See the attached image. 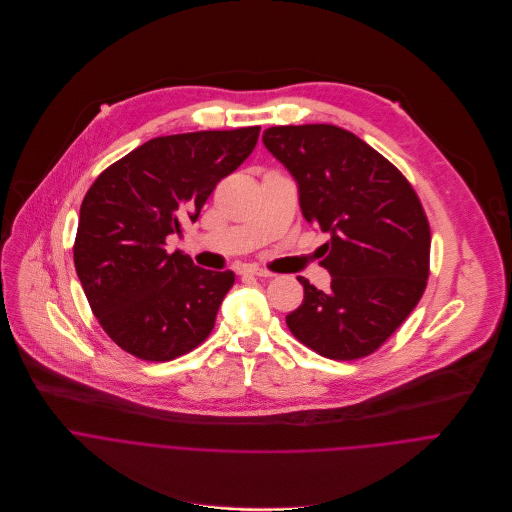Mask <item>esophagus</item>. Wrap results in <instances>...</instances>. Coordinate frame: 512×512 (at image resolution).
Instances as JSON below:
<instances>
[{"instance_id":"obj_1","label":"esophagus","mask_w":512,"mask_h":512,"mask_svg":"<svg viewBox=\"0 0 512 512\" xmlns=\"http://www.w3.org/2000/svg\"><path fill=\"white\" fill-rule=\"evenodd\" d=\"M242 274H250V276H258V278H270L272 276V272H268V270H262V268H254V266H250V268H246Z\"/></svg>"}]
</instances>
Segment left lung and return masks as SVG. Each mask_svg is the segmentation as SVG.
Listing matches in <instances>:
<instances>
[{"mask_svg": "<svg viewBox=\"0 0 512 512\" xmlns=\"http://www.w3.org/2000/svg\"><path fill=\"white\" fill-rule=\"evenodd\" d=\"M262 141L296 181L304 220L329 234L321 264L331 288L298 276L304 300L286 325L323 357H365L426 290L432 236L422 203L383 155L347 129L270 127Z\"/></svg>", "mask_w": 512, "mask_h": 512, "instance_id": "1", "label": "left lung"}]
</instances>
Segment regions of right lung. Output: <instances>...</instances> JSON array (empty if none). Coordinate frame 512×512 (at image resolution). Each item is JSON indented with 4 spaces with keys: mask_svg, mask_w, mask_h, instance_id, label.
Returning a JSON list of instances; mask_svg holds the SVG:
<instances>
[{
    "mask_svg": "<svg viewBox=\"0 0 512 512\" xmlns=\"http://www.w3.org/2000/svg\"><path fill=\"white\" fill-rule=\"evenodd\" d=\"M260 127L157 137L102 171L80 206L74 266L107 335L145 361H171L206 339L236 276L167 252L218 181L254 151Z\"/></svg>",
    "mask_w": 512,
    "mask_h": 512,
    "instance_id": "add662e5",
    "label": "right lung"
}]
</instances>
